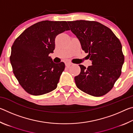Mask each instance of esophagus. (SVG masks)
I'll list each match as a JSON object with an SVG mask.
<instances>
[{"label": "esophagus", "mask_w": 133, "mask_h": 133, "mask_svg": "<svg viewBox=\"0 0 133 133\" xmlns=\"http://www.w3.org/2000/svg\"><path fill=\"white\" fill-rule=\"evenodd\" d=\"M72 64L71 63H69V62H67V63H66V66L67 67H69L70 66H71Z\"/></svg>", "instance_id": "esophagus-1"}]
</instances>
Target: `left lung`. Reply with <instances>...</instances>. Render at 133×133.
I'll return each mask as SVG.
<instances>
[{"label": "left lung", "mask_w": 133, "mask_h": 133, "mask_svg": "<svg viewBox=\"0 0 133 133\" xmlns=\"http://www.w3.org/2000/svg\"><path fill=\"white\" fill-rule=\"evenodd\" d=\"M85 53L92 62L86 68L80 64L75 77L77 88L94 97L107 93L121 75L124 62L122 46L111 29L97 22H67Z\"/></svg>", "instance_id": "obj_1"}]
</instances>
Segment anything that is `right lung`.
<instances>
[{"mask_svg":"<svg viewBox=\"0 0 133 133\" xmlns=\"http://www.w3.org/2000/svg\"><path fill=\"white\" fill-rule=\"evenodd\" d=\"M69 30L66 21H42L15 40L10 63L15 77L28 93L40 96L56 89L65 64L54 63L49 55L55 50L56 36Z\"/></svg>","mask_w":133,"mask_h":133,"instance_id":"obj_1","label":"right lung"}]
</instances>
